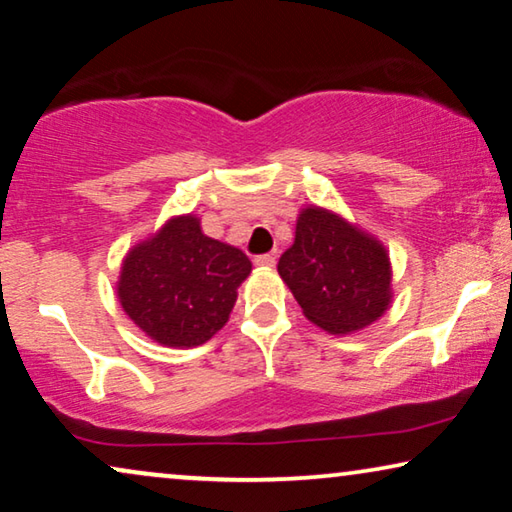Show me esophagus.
Listing matches in <instances>:
<instances>
[{"mask_svg": "<svg viewBox=\"0 0 512 512\" xmlns=\"http://www.w3.org/2000/svg\"><path fill=\"white\" fill-rule=\"evenodd\" d=\"M256 265H261V268H272L275 265V254H263V256H256L254 258Z\"/></svg>", "mask_w": 512, "mask_h": 512, "instance_id": "34e87169", "label": "esophagus"}]
</instances>
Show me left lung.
<instances>
[{
    "label": "left lung",
    "instance_id": "left-lung-1",
    "mask_svg": "<svg viewBox=\"0 0 512 512\" xmlns=\"http://www.w3.org/2000/svg\"><path fill=\"white\" fill-rule=\"evenodd\" d=\"M303 314L331 335L361 331L389 310L391 261L375 235L333 209L307 205L277 265Z\"/></svg>",
    "mask_w": 512,
    "mask_h": 512
}]
</instances>
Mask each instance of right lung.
I'll return each mask as SVG.
<instances>
[{
	"instance_id": "obj_1",
	"label": "right lung",
	"mask_w": 512,
	"mask_h": 512,
	"mask_svg": "<svg viewBox=\"0 0 512 512\" xmlns=\"http://www.w3.org/2000/svg\"><path fill=\"white\" fill-rule=\"evenodd\" d=\"M251 261L207 237L200 216H170L123 258L118 303L139 331L163 347L188 349L226 326Z\"/></svg>"
}]
</instances>
